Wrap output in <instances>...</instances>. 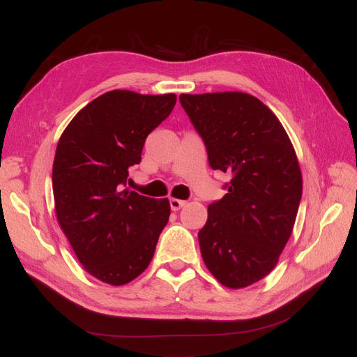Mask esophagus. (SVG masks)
I'll list each match as a JSON object with an SVG mask.
<instances>
[{
    "instance_id": "esophagus-1",
    "label": "esophagus",
    "mask_w": 357,
    "mask_h": 357,
    "mask_svg": "<svg viewBox=\"0 0 357 357\" xmlns=\"http://www.w3.org/2000/svg\"><path fill=\"white\" fill-rule=\"evenodd\" d=\"M169 205H171V210L172 211H178L181 207H185L186 201H181V199H177V198H171L169 199Z\"/></svg>"
}]
</instances>
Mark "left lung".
<instances>
[{
	"mask_svg": "<svg viewBox=\"0 0 357 357\" xmlns=\"http://www.w3.org/2000/svg\"><path fill=\"white\" fill-rule=\"evenodd\" d=\"M213 169L232 174L208 205L198 234L205 266L219 283L243 289L273 271L294 231L302 197L299 162L283 125L244 92L181 93Z\"/></svg>",
	"mask_w": 357,
	"mask_h": 357,
	"instance_id": "8db88e82",
	"label": "left lung"
}]
</instances>
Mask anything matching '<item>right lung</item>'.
<instances>
[{"instance_id": "1", "label": "right lung", "mask_w": 357, "mask_h": 357, "mask_svg": "<svg viewBox=\"0 0 357 357\" xmlns=\"http://www.w3.org/2000/svg\"><path fill=\"white\" fill-rule=\"evenodd\" d=\"M177 96L110 91L73 117L62 132L52 183L55 213L79 262L92 277L123 286L152 261L169 218V201L125 189L128 168L142 162L147 135Z\"/></svg>"}]
</instances>
